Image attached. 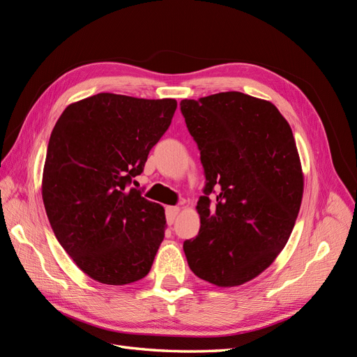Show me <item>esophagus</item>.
Masks as SVG:
<instances>
[{
  "label": "esophagus",
  "instance_id": "1",
  "mask_svg": "<svg viewBox=\"0 0 357 357\" xmlns=\"http://www.w3.org/2000/svg\"><path fill=\"white\" fill-rule=\"evenodd\" d=\"M167 220L168 223H174V220L177 219V215L180 213L178 207H167Z\"/></svg>",
  "mask_w": 357,
  "mask_h": 357
}]
</instances>
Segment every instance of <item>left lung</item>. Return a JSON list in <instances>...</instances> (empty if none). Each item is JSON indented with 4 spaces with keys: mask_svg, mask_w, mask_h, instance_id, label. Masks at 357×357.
I'll list each match as a JSON object with an SVG mask.
<instances>
[{
    "mask_svg": "<svg viewBox=\"0 0 357 357\" xmlns=\"http://www.w3.org/2000/svg\"><path fill=\"white\" fill-rule=\"evenodd\" d=\"M180 110L205 176L201 228L183 250L205 282L240 286L274 262L295 226L304 177L294 134L274 104L241 92L183 100Z\"/></svg>",
    "mask_w": 357,
    "mask_h": 357,
    "instance_id": "1",
    "label": "left lung"
}]
</instances>
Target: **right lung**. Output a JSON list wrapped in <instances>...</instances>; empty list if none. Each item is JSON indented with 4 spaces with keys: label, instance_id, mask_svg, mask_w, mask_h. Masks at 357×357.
<instances>
[{
    "label": "right lung",
    "instance_id": "right-lung-1",
    "mask_svg": "<svg viewBox=\"0 0 357 357\" xmlns=\"http://www.w3.org/2000/svg\"><path fill=\"white\" fill-rule=\"evenodd\" d=\"M176 100L96 93L53 128L43 202L56 240L84 274L122 286L144 278L165 235V211L132 188L167 132Z\"/></svg>",
    "mask_w": 357,
    "mask_h": 357
}]
</instances>
